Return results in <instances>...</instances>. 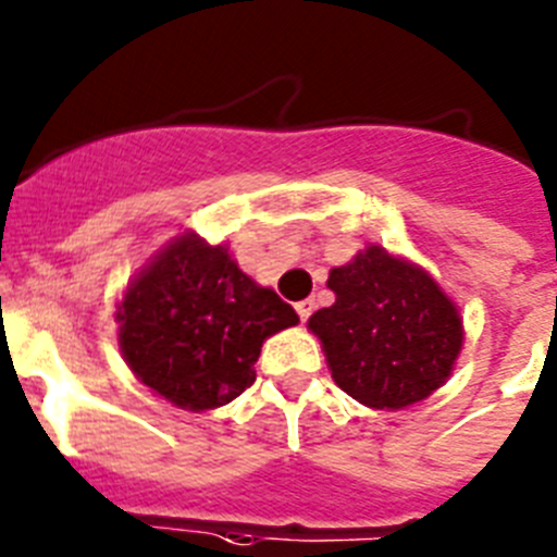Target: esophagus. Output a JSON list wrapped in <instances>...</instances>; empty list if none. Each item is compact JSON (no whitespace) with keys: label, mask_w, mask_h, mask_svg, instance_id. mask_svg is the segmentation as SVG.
Listing matches in <instances>:
<instances>
[{"label":"esophagus","mask_w":557,"mask_h":557,"mask_svg":"<svg viewBox=\"0 0 557 557\" xmlns=\"http://www.w3.org/2000/svg\"><path fill=\"white\" fill-rule=\"evenodd\" d=\"M295 312H298V318L306 323L314 312V300H300V304H295Z\"/></svg>","instance_id":"1"}]
</instances>
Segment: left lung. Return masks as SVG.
<instances>
[{"instance_id":"8db88e82","label":"left lung","mask_w":557,"mask_h":557,"mask_svg":"<svg viewBox=\"0 0 557 557\" xmlns=\"http://www.w3.org/2000/svg\"><path fill=\"white\" fill-rule=\"evenodd\" d=\"M334 306L309 318L331 379L370 408H406L450 379L463 345L456 304L431 273L370 245L329 273Z\"/></svg>"}]
</instances>
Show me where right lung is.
Segmentation results:
<instances>
[{"instance_id":"right-lung-1","label":"right lung","mask_w":557,"mask_h":557,"mask_svg":"<svg viewBox=\"0 0 557 557\" xmlns=\"http://www.w3.org/2000/svg\"><path fill=\"white\" fill-rule=\"evenodd\" d=\"M115 320L137 381L173 406L207 411L257 381L262 342L298 314L245 275L226 245L185 232L135 275Z\"/></svg>"}]
</instances>
